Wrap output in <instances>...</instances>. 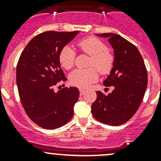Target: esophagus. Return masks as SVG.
Segmentation results:
<instances>
[{
    "label": "esophagus",
    "instance_id": "esophagus-1",
    "mask_svg": "<svg viewBox=\"0 0 161 161\" xmlns=\"http://www.w3.org/2000/svg\"><path fill=\"white\" fill-rule=\"evenodd\" d=\"M86 90H82V89H79V92H80V95H83L85 93Z\"/></svg>",
    "mask_w": 161,
    "mask_h": 161
}]
</instances>
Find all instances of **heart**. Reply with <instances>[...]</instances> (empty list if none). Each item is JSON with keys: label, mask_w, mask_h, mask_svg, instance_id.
<instances>
[{"label": "heart", "mask_w": 161, "mask_h": 161, "mask_svg": "<svg viewBox=\"0 0 161 161\" xmlns=\"http://www.w3.org/2000/svg\"><path fill=\"white\" fill-rule=\"evenodd\" d=\"M78 47L81 51L90 56L88 64L90 68L74 70L69 75V81L71 85L85 89L97 81L99 75L97 69L103 75L111 72L114 64V56L108 49L107 45L97 37L83 39L78 43ZM75 56V51L71 47L64 46L59 53L60 64L64 69H70L74 66Z\"/></svg>", "instance_id": "b5f03b06"}]
</instances>
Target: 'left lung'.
Segmentation results:
<instances>
[{"mask_svg": "<svg viewBox=\"0 0 161 161\" xmlns=\"http://www.w3.org/2000/svg\"><path fill=\"white\" fill-rule=\"evenodd\" d=\"M108 37L114 51V64L111 75L103 82L113 86L108 95L97 91L92 113L97 121L116 126L127 122L141 104L147 87V71L142 55L132 43L115 33L97 34Z\"/></svg>", "mask_w": 161, "mask_h": 161, "instance_id": "8db88e82", "label": "left lung"}]
</instances>
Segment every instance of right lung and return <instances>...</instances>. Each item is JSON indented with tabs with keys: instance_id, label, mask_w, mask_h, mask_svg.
Returning a JSON list of instances; mask_svg holds the SVG:
<instances>
[{
	"instance_id": "right-lung-1",
	"label": "right lung",
	"mask_w": 161,
	"mask_h": 161,
	"mask_svg": "<svg viewBox=\"0 0 161 161\" xmlns=\"http://www.w3.org/2000/svg\"><path fill=\"white\" fill-rule=\"evenodd\" d=\"M79 31H47L38 34L26 45L16 68V82L21 103L29 118L46 129L67 124L79 97L76 87H64L58 92L53 86L66 78L59 61L61 49Z\"/></svg>"
}]
</instances>
